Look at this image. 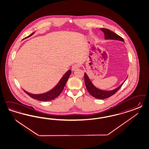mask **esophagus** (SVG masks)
Listing matches in <instances>:
<instances>
[{
  "instance_id": "esophagus-1",
  "label": "esophagus",
  "mask_w": 149,
  "mask_h": 149,
  "mask_svg": "<svg viewBox=\"0 0 149 149\" xmlns=\"http://www.w3.org/2000/svg\"><path fill=\"white\" fill-rule=\"evenodd\" d=\"M79 67H80V65L79 64H74L72 66V70L73 71H74L78 69Z\"/></svg>"
}]
</instances>
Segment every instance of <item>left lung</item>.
Here are the masks:
<instances>
[{
    "instance_id": "obj_1",
    "label": "left lung",
    "mask_w": 149,
    "mask_h": 149,
    "mask_svg": "<svg viewBox=\"0 0 149 149\" xmlns=\"http://www.w3.org/2000/svg\"><path fill=\"white\" fill-rule=\"evenodd\" d=\"M100 29L104 33L105 39H114V40H121L124 42L123 39L121 37L115 33H114L113 32L111 31L110 29ZM84 81H85V84L86 86V89L89 93V94L91 95V96L99 99H104L113 95L120 89V87L122 86V85L125 82L124 81L120 86H118L115 89L112 91H102V90L99 89L94 86L91 83V80L89 79L88 76H87L86 73H84Z\"/></svg>"
}]
</instances>
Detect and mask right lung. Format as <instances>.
Wrapping results in <instances>:
<instances>
[{
  "instance_id": "right-lung-1",
  "label": "right lung",
  "mask_w": 149,
  "mask_h": 149,
  "mask_svg": "<svg viewBox=\"0 0 149 149\" xmlns=\"http://www.w3.org/2000/svg\"><path fill=\"white\" fill-rule=\"evenodd\" d=\"M34 33L31 34L28 37H26V38H29L30 36H32L33 34ZM71 73V71L70 70H69L61 78V79H60V81L58 82L57 85L55 86L53 89H52L51 91H48L47 93H45L43 94H33L31 93H29L27 91H25L24 92L28 94L29 96L31 97L32 98H33L34 99H36L37 100L42 101H50L55 99V98H56L62 92V91L64 88V86H65L67 80L68 79V78L70 77V74Z\"/></svg>"
}]
</instances>
